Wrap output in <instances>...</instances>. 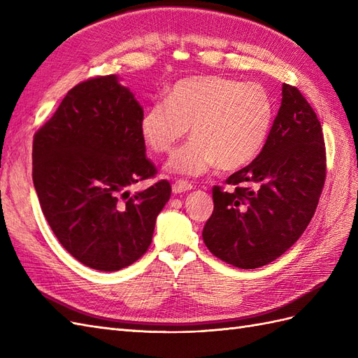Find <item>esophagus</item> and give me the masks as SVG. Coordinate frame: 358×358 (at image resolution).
<instances>
[{
    "mask_svg": "<svg viewBox=\"0 0 358 358\" xmlns=\"http://www.w3.org/2000/svg\"><path fill=\"white\" fill-rule=\"evenodd\" d=\"M194 189V186L190 185V182L187 181H182V180H178L172 185V192L173 194H185V192H189Z\"/></svg>",
    "mask_w": 358,
    "mask_h": 358,
    "instance_id": "obj_1",
    "label": "esophagus"
}]
</instances>
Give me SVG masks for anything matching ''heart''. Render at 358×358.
<instances>
[{"label":"heart","mask_w":358,"mask_h":358,"mask_svg":"<svg viewBox=\"0 0 358 358\" xmlns=\"http://www.w3.org/2000/svg\"><path fill=\"white\" fill-rule=\"evenodd\" d=\"M275 107L269 90L222 76L178 80L166 94L145 108L141 117L143 142L154 152H171L190 133L194 137L169 159L166 169L198 177L215 164L236 171L250 164L268 141Z\"/></svg>","instance_id":"obj_1"}]
</instances>
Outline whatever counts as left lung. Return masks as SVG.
<instances>
[{
  "label": "left lung",
  "mask_w": 358,
  "mask_h": 358,
  "mask_svg": "<svg viewBox=\"0 0 358 358\" xmlns=\"http://www.w3.org/2000/svg\"><path fill=\"white\" fill-rule=\"evenodd\" d=\"M324 133L315 110L290 85L268 141L248 166L213 187L204 225L207 248L241 269L264 266L295 243L313 217L325 182Z\"/></svg>",
  "instance_id": "obj_1"
}]
</instances>
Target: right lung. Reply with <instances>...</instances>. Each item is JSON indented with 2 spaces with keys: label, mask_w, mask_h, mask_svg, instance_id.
<instances>
[{
  "label": "right lung",
  "mask_w": 358,
  "mask_h": 358,
  "mask_svg": "<svg viewBox=\"0 0 358 358\" xmlns=\"http://www.w3.org/2000/svg\"><path fill=\"white\" fill-rule=\"evenodd\" d=\"M142 115L116 76L96 77L72 87L34 133L33 182L43 216L63 248L92 269L113 272L139 260L171 196L166 180L128 192L157 173L145 155Z\"/></svg>",
  "instance_id": "add662e5"
}]
</instances>
